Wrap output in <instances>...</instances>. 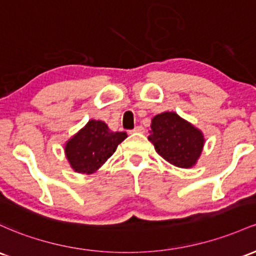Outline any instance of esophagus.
Here are the masks:
<instances>
[{
  "label": "esophagus",
  "mask_w": 256,
  "mask_h": 256,
  "mask_svg": "<svg viewBox=\"0 0 256 256\" xmlns=\"http://www.w3.org/2000/svg\"><path fill=\"white\" fill-rule=\"evenodd\" d=\"M143 131H144V128H143V126H136V128H134V130L131 131V132H140V134H142Z\"/></svg>",
  "instance_id": "34e87169"
}]
</instances>
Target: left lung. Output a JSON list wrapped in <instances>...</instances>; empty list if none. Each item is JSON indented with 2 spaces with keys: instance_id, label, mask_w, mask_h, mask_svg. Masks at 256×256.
<instances>
[{
  "instance_id": "1",
  "label": "left lung",
  "mask_w": 256,
  "mask_h": 256,
  "mask_svg": "<svg viewBox=\"0 0 256 256\" xmlns=\"http://www.w3.org/2000/svg\"><path fill=\"white\" fill-rule=\"evenodd\" d=\"M148 140L156 153L175 166H194L204 147V136L174 112H165L152 119Z\"/></svg>"
}]
</instances>
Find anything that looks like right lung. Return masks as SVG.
<instances>
[{"label": "right lung", "mask_w": 256, "mask_h": 256, "mask_svg": "<svg viewBox=\"0 0 256 256\" xmlns=\"http://www.w3.org/2000/svg\"><path fill=\"white\" fill-rule=\"evenodd\" d=\"M126 137V132H114L100 120H90L66 142L64 152L72 170L90 175L113 156Z\"/></svg>", "instance_id": "add662e5"}]
</instances>
